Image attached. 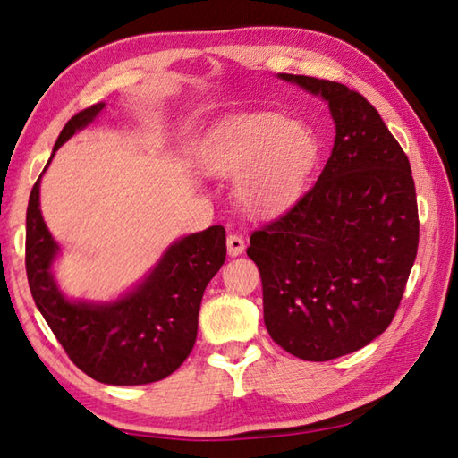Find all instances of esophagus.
Wrapping results in <instances>:
<instances>
[{"mask_svg":"<svg viewBox=\"0 0 458 458\" xmlns=\"http://www.w3.org/2000/svg\"><path fill=\"white\" fill-rule=\"evenodd\" d=\"M226 246H228V254L234 258V256H240L244 252V248H246V242H244V238L242 236H238V234H230L228 236V240H226Z\"/></svg>","mask_w":458,"mask_h":458,"instance_id":"esophagus-1","label":"esophagus"}]
</instances>
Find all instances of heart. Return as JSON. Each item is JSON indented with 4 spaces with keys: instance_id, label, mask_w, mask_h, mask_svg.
Returning a JSON list of instances; mask_svg holds the SVG:
<instances>
[{
    "instance_id": "heart-1",
    "label": "heart",
    "mask_w": 458,
    "mask_h": 458,
    "mask_svg": "<svg viewBox=\"0 0 458 458\" xmlns=\"http://www.w3.org/2000/svg\"><path fill=\"white\" fill-rule=\"evenodd\" d=\"M316 160V131L276 112L232 115L208 134L198 152L208 176L234 180V202L258 220L274 218L298 200Z\"/></svg>"
}]
</instances>
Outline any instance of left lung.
<instances>
[{
	"mask_svg": "<svg viewBox=\"0 0 458 458\" xmlns=\"http://www.w3.org/2000/svg\"><path fill=\"white\" fill-rule=\"evenodd\" d=\"M328 104L335 146L294 208L250 236L264 324L286 352L324 362L360 351L393 322L417 258L409 157L378 112L343 84L278 73Z\"/></svg>",
	"mask_w": 458,
	"mask_h": 458,
	"instance_id": "1",
	"label": "left lung"
}]
</instances>
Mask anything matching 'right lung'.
<instances>
[{"instance_id": "obj_1", "label": "right lung", "mask_w": 458, "mask_h": 458, "mask_svg": "<svg viewBox=\"0 0 458 458\" xmlns=\"http://www.w3.org/2000/svg\"><path fill=\"white\" fill-rule=\"evenodd\" d=\"M104 107V102L89 106L65 123L44 172L57 149ZM41 176L28 204L26 270L47 327L72 362L98 382L136 386L165 378L192 352L204 290L226 260V232L210 226L174 240L136 284L112 301L72 298L55 280L54 264L62 248L39 210Z\"/></svg>"}]
</instances>
